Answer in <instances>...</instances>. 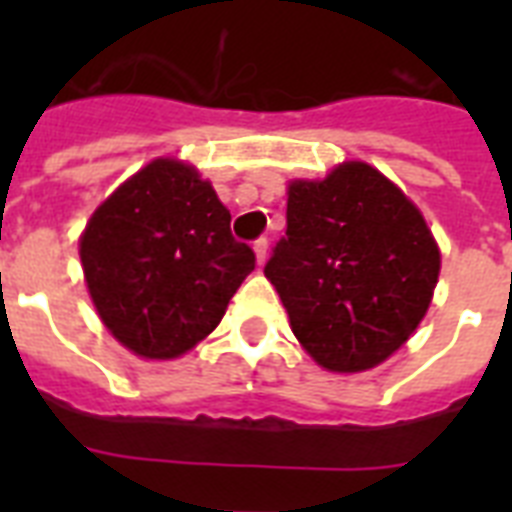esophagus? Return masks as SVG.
<instances>
[{
  "instance_id": "obj_1",
  "label": "esophagus",
  "mask_w": 512,
  "mask_h": 512,
  "mask_svg": "<svg viewBox=\"0 0 512 512\" xmlns=\"http://www.w3.org/2000/svg\"><path fill=\"white\" fill-rule=\"evenodd\" d=\"M255 255H257V263L263 265L265 257H268V239H257L255 241Z\"/></svg>"
}]
</instances>
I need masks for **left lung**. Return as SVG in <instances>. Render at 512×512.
Returning a JSON list of instances; mask_svg holds the SVG:
<instances>
[{
  "label": "left lung",
  "instance_id": "1",
  "mask_svg": "<svg viewBox=\"0 0 512 512\" xmlns=\"http://www.w3.org/2000/svg\"><path fill=\"white\" fill-rule=\"evenodd\" d=\"M287 236L265 276L292 332L332 372H364L409 340L428 313L441 252L404 191L364 162L292 180Z\"/></svg>",
  "mask_w": 512,
  "mask_h": 512
}]
</instances>
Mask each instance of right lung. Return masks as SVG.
Segmentation results:
<instances>
[{
    "mask_svg": "<svg viewBox=\"0 0 512 512\" xmlns=\"http://www.w3.org/2000/svg\"><path fill=\"white\" fill-rule=\"evenodd\" d=\"M79 257L108 332L162 361L204 340L255 271L212 183L177 159H154L124 180L92 212Z\"/></svg>",
    "mask_w": 512,
    "mask_h": 512,
    "instance_id": "obj_1",
    "label": "right lung"
}]
</instances>
